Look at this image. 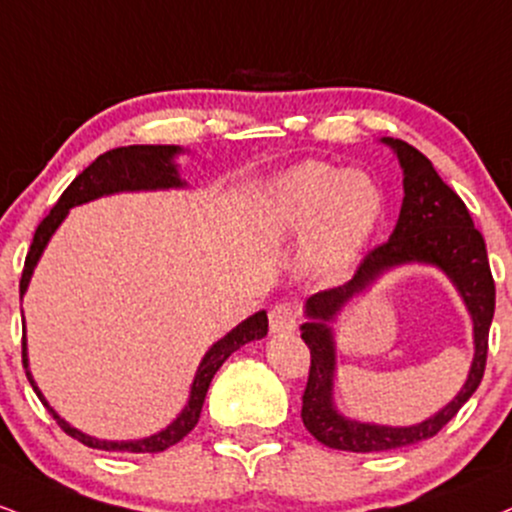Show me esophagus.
<instances>
[{
  "instance_id": "1",
  "label": "esophagus",
  "mask_w": 512,
  "mask_h": 512,
  "mask_svg": "<svg viewBox=\"0 0 512 512\" xmlns=\"http://www.w3.org/2000/svg\"><path fill=\"white\" fill-rule=\"evenodd\" d=\"M295 326H298V312H295L293 305L279 303L272 307V312H269V329H272V334H293Z\"/></svg>"
}]
</instances>
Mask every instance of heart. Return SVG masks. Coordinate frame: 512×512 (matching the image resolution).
Segmentation results:
<instances>
[{
  "label": "heart",
  "mask_w": 512,
  "mask_h": 512,
  "mask_svg": "<svg viewBox=\"0 0 512 512\" xmlns=\"http://www.w3.org/2000/svg\"><path fill=\"white\" fill-rule=\"evenodd\" d=\"M386 217V190L362 169L303 162L262 190L264 236L303 245V269L319 283L346 279L377 240Z\"/></svg>",
  "instance_id": "obj_1"
}]
</instances>
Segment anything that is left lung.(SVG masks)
Segmentation results:
<instances>
[{
	"label": "left lung",
	"mask_w": 512,
	"mask_h": 512,
	"mask_svg": "<svg viewBox=\"0 0 512 512\" xmlns=\"http://www.w3.org/2000/svg\"><path fill=\"white\" fill-rule=\"evenodd\" d=\"M381 143L391 147L403 169V205L396 229L384 245L369 252L348 283L307 298V322L300 326V336L312 355L303 393V424L319 443L350 453L391 451L439 434L470 400L484 377L489 326L496 307V286L491 279L484 238L474 229L465 202L441 181L434 164L420 150L393 138H381ZM403 263L436 266L449 276L464 298L473 319L475 357L471 372L451 404L410 428L350 421L337 412L333 400L335 339L330 324L350 299Z\"/></svg>",
	"instance_id": "8db88e82"
}]
</instances>
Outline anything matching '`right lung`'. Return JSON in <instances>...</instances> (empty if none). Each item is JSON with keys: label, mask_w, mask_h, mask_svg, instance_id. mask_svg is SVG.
<instances>
[{"label": "right lung", "mask_w": 512, "mask_h": 512, "mask_svg": "<svg viewBox=\"0 0 512 512\" xmlns=\"http://www.w3.org/2000/svg\"><path fill=\"white\" fill-rule=\"evenodd\" d=\"M186 152L178 145H131V147H116V150L104 152L92 162L83 174L73 178V183L64 190L59 197L57 205L52 207V212L40 221L38 231H35L33 243H30L26 267H23L21 276V300L28 291V283L33 279L35 267H38L42 252H45L49 238L54 236V231L59 229L61 221L69 217V209L85 205V202L97 200L104 195H116V193H140V190H169V188H186L188 183L183 181L178 174L176 157ZM269 322L267 312L260 310L255 315L243 319L238 326L219 338L217 343H212V348L207 350L202 357L200 367H197L193 384H190V396L186 408L178 412V417L171 424H166L164 429H159L157 434L145 436V439H133V441H107V439H95V436L80 432V429L71 427L64 417L59 415L52 405L47 403V398L42 396V391L35 384L33 374L28 367V343L23 336V367H26V377L33 386V391L38 393L42 405L49 410V415L57 420V424L64 429L66 434L78 439L85 446L97 448V451H126V453H162L169 446H174L193 432V427L200 420L202 403H205L207 389L212 384L217 369L229 360L231 353H236L238 348H243L245 343L260 341L267 336Z\"/></svg>", "instance_id": "right-lung-1"}]
</instances>
